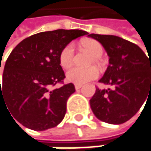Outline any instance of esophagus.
I'll return each instance as SVG.
<instances>
[{
  "label": "esophagus",
  "mask_w": 151,
  "mask_h": 151,
  "mask_svg": "<svg viewBox=\"0 0 151 151\" xmlns=\"http://www.w3.org/2000/svg\"><path fill=\"white\" fill-rule=\"evenodd\" d=\"M82 87V85H78V84H76L75 85V89L76 90H78Z\"/></svg>",
  "instance_id": "obj_1"
}]
</instances>
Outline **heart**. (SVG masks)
Here are the masks:
<instances>
[{
  "label": "heart",
  "instance_id": "1",
  "mask_svg": "<svg viewBox=\"0 0 151 151\" xmlns=\"http://www.w3.org/2000/svg\"><path fill=\"white\" fill-rule=\"evenodd\" d=\"M81 45L84 49L88 50L93 56L95 62L103 55L104 49L103 46L101 45L98 41L94 39H86L82 41ZM74 44L69 43L65 46L59 54V63L63 68H69L74 61ZM99 75L98 70L95 67H89V68H81L74 66L66 72V79L69 82L74 84H84L87 81L96 78Z\"/></svg>",
  "mask_w": 151,
  "mask_h": 151
}]
</instances>
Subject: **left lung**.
<instances>
[{
	"label": "left lung",
	"mask_w": 151,
	"mask_h": 151,
	"mask_svg": "<svg viewBox=\"0 0 151 151\" xmlns=\"http://www.w3.org/2000/svg\"><path fill=\"white\" fill-rule=\"evenodd\" d=\"M88 37L100 42L109 57V65L99 82L112 86L96 89L90 100L91 109L104 122L124 123L151 95V58L139 46L122 37L98 34Z\"/></svg>",
	"instance_id": "1"
}]
</instances>
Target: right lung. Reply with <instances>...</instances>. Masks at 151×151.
I'll return each mask as SVG.
<instances>
[{
  "label": "right lung",
  "instance_id": "obj_1",
  "mask_svg": "<svg viewBox=\"0 0 151 151\" xmlns=\"http://www.w3.org/2000/svg\"><path fill=\"white\" fill-rule=\"evenodd\" d=\"M87 34L79 29L40 32L15 46L4 66L0 101L6 102L18 122L32 130L42 131L62 122L66 101L75 87L70 83L50 89L65 78L59 54L66 45Z\"/></svg>",
  "mask_w": 151,
  "mask_h": 151
}]
</instances>
